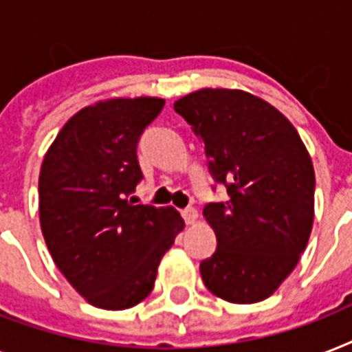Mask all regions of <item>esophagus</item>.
<instances>
[{
    "label": "esophagus",
    "mask_w": 352,
    "mask_h": 352,
    "mask_svg": "<svg viewBox=\"0 0 352 352\" xmlns=\"http://www.w3.org/2000/svg\"><path fill=\"white\" fill-rule=\"evenodd\" d=\"M182 217H184V221H186V225H193L199 217L197 210L192 208V206H188V208L182 210Z\"/></svg>",
    "instance_id": "obj_1"
}]
</instances>
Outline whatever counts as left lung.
Here are the masks:
<instances>
[{"label": "left lung", "instance_id": "obj_1", "mask_svg": "<svg viewBox=\"0 0 352 352\" xmlns=\"http://www.w3.org/2000/svg\"><path fill=\"white\" fill-rule=\"evenodd\" d=\"M192 126L226 203L203 215L217 250L201 263L206 289L230 303L267 300L300 261L314 221V168L296 127L239 89H199L173 104Z\"/></svg>", "mask_w": 352, "mask_h": 352}]
</instances>
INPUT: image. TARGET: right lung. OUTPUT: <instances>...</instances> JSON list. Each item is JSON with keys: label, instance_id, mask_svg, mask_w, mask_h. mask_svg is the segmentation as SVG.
Returning <instances> with one entry per match:
<instances>
[{"label": "right lung", "instance_id": "1", "mask_svg": "<svg viewBox=\"0 0 352 352\" xmlns=\"http://www.w3.org/2000/svg\"><path fill=\"white\" fill-rule=\"evenodd\" d=\"M162 98H111L80 109L41 162L40 225L52 259L91 305L124 311L153 290L157 268L184 221L177 210L133 204L142 179L137 144Z\"/></svg>", "mask_w": 352, "mask_h": 352}]
</instances>
